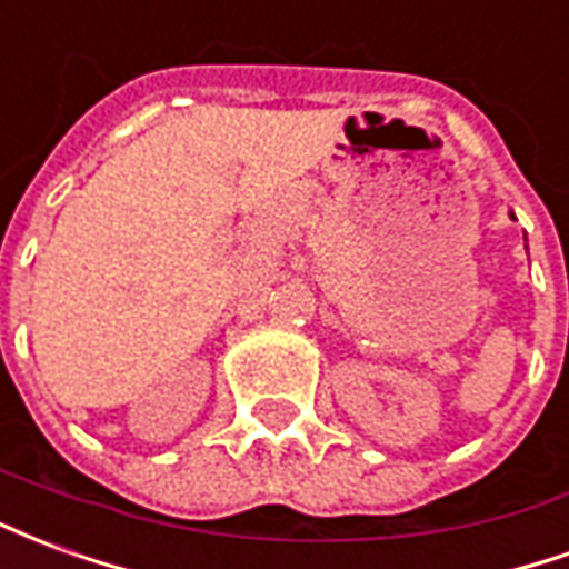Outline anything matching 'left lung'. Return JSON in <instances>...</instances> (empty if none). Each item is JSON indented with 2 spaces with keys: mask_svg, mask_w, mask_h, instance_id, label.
<instances>
[{
  "mask_svg": "<svg viewBox=\"0 0 569 569\" xmlns=\"http://www.w3.org/2000/svg\"><path fill=\"white\" fill-rule=\"evenodd\" d=\"M509 216H512V212H509ZM512 219H515V216H512Z\"/></svg>",
  "mask_w": 569,
  "mask_h": 569,
  "instance_id": "1",
  "label": "left lung"
}]
</instances>
